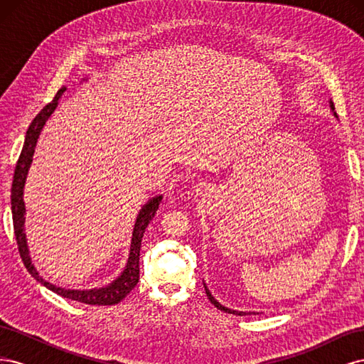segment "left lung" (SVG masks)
<instances>
[{
  "instance_id": "1",
  "label": "left lung",
  "mask_w": 364,
  "mask_h": 364,
  "mask_svg": "<svg viewBox=\"0 0 364 364\" xmlns=\"http://www.w3.org/2000/svg\"><path fill=\"white\" fill-rule=\"evenodd\" d=\"M329 106H331V109H333V112H334V105H333V102H329ZM334 115L337 117V114L334 112ZM205 285V284H203ZM205 291H206V296H208V299L211 301V304H214V306H217L218 310H222V311H225V313H229V314H238V316H243V314H246L245 311H235V310H230V308H228V306H223L222 304L220 302H217L215 301V297L211 294V291L208 290V287L205 285ZM249 314H255V313H249Z\"/></svg>"
}]
</instances>
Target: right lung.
<instances>
[{
  "mask_svg": "<svg viewBox=\"0 0 364 364\" xmlns=\"http://www.w3.org/2000/svg\"><path fill=\"white\" fill-rule=\"evenodd\" d=\"M85 80V79H83ZM67 91V87H60L58 91L56 97L53 98V102H50L42 111L35 117V119L31 121V124L28 126L26 141H24V147L21 150L19 159L16 162V168L14 174V183H12V215H14V229H15V235H16V243L19 249V255L23 258L24 266L27 267L28 273L36 281H39L42 285L54 293H58L59 296L65 297V299H71L77 301L82 304L87 305H115L119 301H123L124 297L134 290L135 285L139 281V250H141V241L142 237H144L146 228L151 222V218L155 217L159 203L162 200V196H156L150 199L144 206L141 208V211L136 217L135 228H134V234H132V245H130V253H129V259H127V266L123 270V273L119 277L111 282L106 287L102 289H92V290H67L62 287H56L54 284H50L48 281L42 279L39 277L38 270L35 266L31 264L30 258V252L27 246V238L24 232V222H26V205H24V185L27 179V173L30 168V164L33 161V155H35V147L38 138L41 135L42 127L46 126L47 119L50 115L54 112V109L59 105V98L62 94Z\"/></svg>",
  "mask_w": 364,
  "mask_h": 364,
  "instance_id": "right-lung-1",
  "label": "right lung"
}]
</instances>
